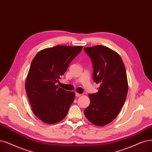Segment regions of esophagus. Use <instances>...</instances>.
Instances as JSON below:
<instances>
[{"mask_svg":"<svg viewBox=\"0 0 152 152\" xmlns=\"http://www.w3.org/2000/svg\"><path fill=\"white\" fill-rule=\"evenodd\" d=\"M81 94H80V93H76V96H77V97H79V96H81Z\"/></svg>","mask_w":152,"mask_h":152,"instance_id":"esophagus-1","label":"esophagus"}]
</instances>
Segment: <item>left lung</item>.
<instances>
[{
    "mask_svg": "<svg viewBox=\"0 0 152 152\" xmlns=\"http://www.w3.org/2000/svg\"><path fill=\"white\" fill-rule=\"evenodd\" d=\"M93 66V80L98 91L89 94L85 116L93 125L103 126L113 121L125 103L128 90L125 67L115 50L101 45L84 48Z\"/></svg>",
    "mask_w": 152,
    "mask_h": 152,
    "instance_id": "8db88e82",
    "label": "left lung"
}]
</instances>
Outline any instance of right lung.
Masks as SVG:
<instances>
[{
  "label": "right lung",
  "mask_w": 152,
  "mask_h": 152,
  "mask_svg": "<svg viewBox=\"0 0 152 152\" xmlns=\"http://www.w3.org/2000/svg\"><path fill=\"white\" fill-rule=\"evenodd\" d=\"M82 49L58 45L40 50L34 58L25 88L32 112L44 123L63 120L74 102L75 93L59 88L57 83Z\"/></svg>",
  "instance_id": "obj_1"
}]
</instances>
